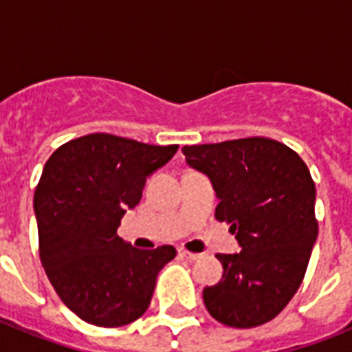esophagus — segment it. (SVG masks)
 <instances>
[{"label":"esophagus","mask_w":352,"mask_h":352,"mask_svg":"<svg viewBox=\"0 0 352 352\" xmlns=\"http://www.w3.org/2000/svg\"><path fill=\"white\" fill-rule=\"evenodd\" d=\"M182 256L188 261L201 259V254H194V252H188V250H182Z\"/></svg>","instance_id":"esophagus-1"}]
</instances>
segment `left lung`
Returning a JSON list of instances; mask_svg holds the SVG:
<instances>
[{"instance_id":"obj_1","label":"left lung","mask_w":352,"mask_h":352,"mask_svg":"<svg viewBox=\"0 0 352 352\" xmlns=\"http://www.w3.org/2000/svg\"><path fill=\"white\" fill-rule=\"evenodd\" d=\"M186 164L208 174L219 195V222L241 252L217 254L222 280L204 305L231 328L275 319L296 294L317 238L316 183L300 155L270 138L183 146Z\"/></svg>"}]
</instances>
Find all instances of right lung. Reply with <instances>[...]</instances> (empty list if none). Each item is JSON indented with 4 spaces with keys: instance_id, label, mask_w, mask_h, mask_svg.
<instances>
[{
    "instance_id": "add662e5",
    "label": "right lung",
    "mask_w": 352,
    "mask_h": 352,
    "mask_svg": "<svg viewBox=\"0 0 352 352\" xmlns=\"http://www.w3.org/2000/svg\"><path fill=\"white\" fill-rule=\"evenodd\" d=\"M176 151L178 144L96 132L49 157L33 199L40 261L60 300L82 321L118 328L148 310L176 248L139 250L118 236V227L141 201L146 178Z\"/></svg>"
}]
</instances>
